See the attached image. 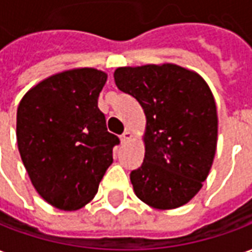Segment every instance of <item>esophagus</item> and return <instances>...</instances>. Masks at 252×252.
Returning <instances> with one entry per match:
<instances>
[{
	"mask_svg": "<svg viewBox=\"0 0 252 252\" xmlns=\"http://www.w3.org/2000/svg\"><path fill=\"white\" fill-rule=\"evenodd\" d=\"M131 137H132L131 132L126 131V132H124V133H123V135H121V136H120L121 143H126V142H128V140H131Z\"/></svg>",
	"mask_w": 252,
	"mask_h": 252,
	"instance_id": "1",
	"label": "esophagus"
}]
</instances>
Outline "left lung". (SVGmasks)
I'll return each mask as SVG.
<instances>
[{
	"label": "left lung",
	"mask_w": 252,
	"mask_h": 252,
	"mask_svg": "<svg viewBox=\"0 0 252 252\" xmlns=\"http://www.w3.org/2000/svg\"><path fill=\"white\" fill-rule=\"evenodd\" d=\"M119 90L142 105L146 154L131 171L136 195L157 209L189 202L202 188L217 144V113L202 78L177 64L119 67Z\"/></svg>",
	"instance_id": "8db88e82"
}]
</instances>
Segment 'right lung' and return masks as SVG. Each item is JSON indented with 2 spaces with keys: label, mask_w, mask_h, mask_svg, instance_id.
<instances>
[{
  "label": "right lung",
  "mask_w": 252,
  "mask_h": 252,
  "mask_svg": "<svg viewBox=\"0 0 252 252\" xmlns=\"http://www.w3.org/2000/svg\"><path fill=\"white\" fill-rule=\"evenodd\" d=\"M106 74L75 68L41 81L20 101L17 146L32 185L62 211L92 201L120 139L106 129L98 95Z\"/></svg>",
  "instance_id": "1"
}]
</instances>
